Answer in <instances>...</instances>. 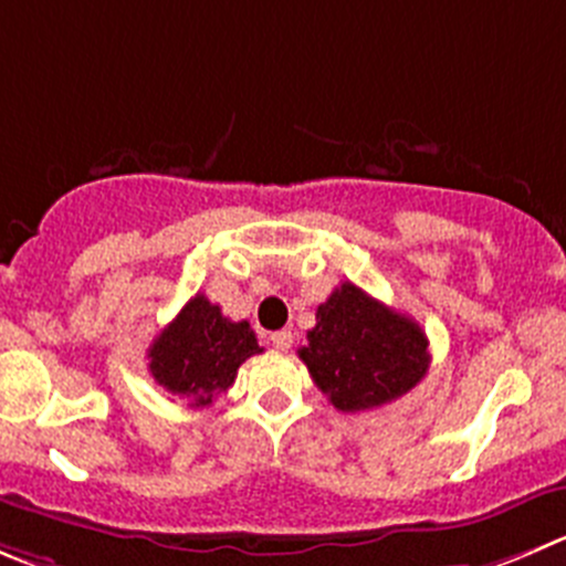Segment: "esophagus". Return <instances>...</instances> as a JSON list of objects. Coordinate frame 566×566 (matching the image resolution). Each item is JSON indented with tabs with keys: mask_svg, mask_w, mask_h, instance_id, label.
I'll list each match as a JSON object with an SVG mask.
<instances>
[{
	"mask_svg": "<svg viewBox=\"0 0 566 566\" xmlns=\"http://www.w3.org/2000/svg\"><path fill=\"white\" fill-rule=\"evenodd\" d=\"M269 342H272L274 349L286 353V349L294 344V336H292V331H277V333H272V336H269Z\"/></svg>",
	"mask_w": 566,
	"mask_h": 566,
	"instance_id": "1",
	"label": "esophagus"
}]
</instances>
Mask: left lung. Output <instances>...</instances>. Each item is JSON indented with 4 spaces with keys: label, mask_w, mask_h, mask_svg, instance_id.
Segmentation results:
<instances>
[{
    "label": "left lung",
    "mask_w": 566,
    "mask_h": 566,
    "mask_svg": "<svg viewBox=\"0 0 566 566\" xmlns=\"http://www.w3.org/2000/svg\"><path fill=\"white\" fill-rule=\"evenodd\" d=\"M297 355L338 411H369L397 400L430 364L422 327L349 280L316 308V327Z\"/></svg>",
    "instance_id": "1"
}]
</instances>
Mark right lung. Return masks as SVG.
I'll use <instances>...</instances> for the list:
<instances>
[{"label":"right lung","mask_w":566,"mask_h":566,"mask_svg":"<svg viewBox=\"0 0 566 566\" xmlns=\"http://www.w3.org/2000/svg\"><path fill=\"white\" fill-rule=\"evenodd\" d=\"M263 353L250 322H230L206 294L188 300L147 349L155 384L191 406H211L235 384L239 367Z\"/></svg>","instance_id":"obj_1"}]
</instances>
